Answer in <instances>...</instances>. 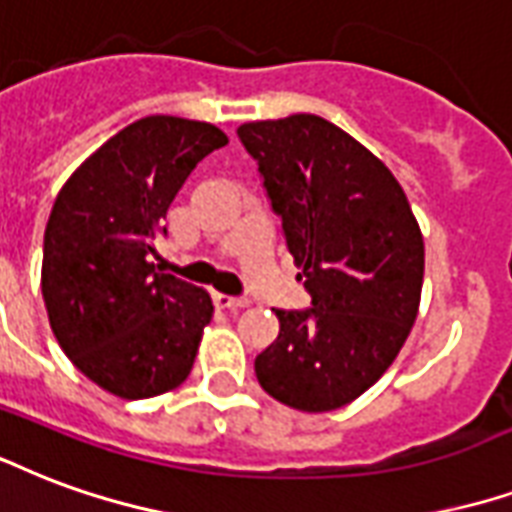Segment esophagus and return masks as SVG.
Segmentation results:
<instances>
[{
  "label": "esophagus",
  "mask_w": 512,
  "mask_h": 512,
  "mask_svg": "<svg viewBox=\"0 0 512 512\" xmlns=\"http://www.w3.org/2000/svg\"><path fill=\"white\" fill-rule=\"evenodd\" d=\"M214 304H217L219 309H244V306H249V301H246V298H236V295L214 293Z\"/></svg>",
  "instance_id": "1"
}]
</instances>
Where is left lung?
Segmentation results:
<instances>
[{
  "instance_id": "left-lung-1",
  "label": "left lung",
  "mask_w": 512,
  "mask_h": 512,
  "mask_svg": "<svg viewBox=\"0 0 512 512\" xmlns=\"http://www.w3.org/2000/svg\"><path fill=\"white\" fill-rule=\"evenodd\" d=\"M312 309L282 312L257 355L263 391L301 412L355 401L391 369L420 306L426 249L404 189L380 157L314 113L246 121Z\"/></svg>"
}]
</instances>
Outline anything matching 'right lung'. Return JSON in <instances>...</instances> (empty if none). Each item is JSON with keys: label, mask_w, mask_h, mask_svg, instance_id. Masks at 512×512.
Instances as JSON below:
<instances>
[{"label": "right lung", "mask_w": 512, "mask_h": 512, "mask_svg": "<svg viewBox=\"0 0 512 512\" xmlns=\"http://www.w3.org/2000/svg\"><path fill=\"white\" fill-rule=\"evenodd\" d=\"M227 146L208 121L146 116L105 140L56 195L43 241V301L56 342L102 391L151 399L192 372L214 317L203 287L149 257L198 162Z\"/></svg>", "instance_id": "right-lung-1"}]
</instances>
